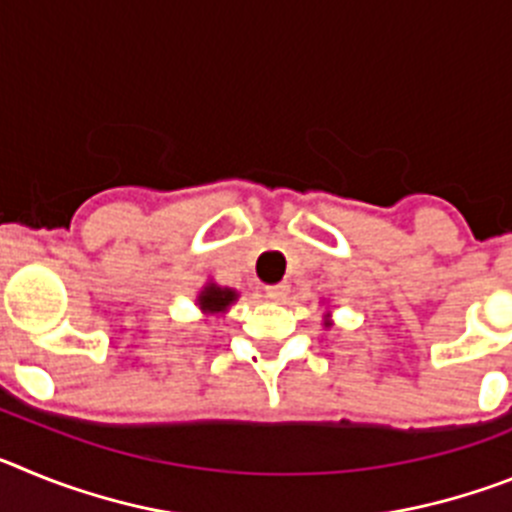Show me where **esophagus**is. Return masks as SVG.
I'll use <instances>...</instances> for the list:
<instances>
[{
	"instance_id": "1",
	"label": "esophagus",
	"mask_w": 512,
	"mask_h": 512,
	"mask_svg": "<svg viewBox=\"0 0 512 512\" xmlns=\"http://www.w3.org/2000/svg\"><path fill=\"white\" fill-rule=\"evenodd\" d=\"M287 295H289V284L287 282L271 284V287H266V297H269V300L282 302V300H287Z\"/></svg>"
}]
</instances>
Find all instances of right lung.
<instances>
[{
	"label": "right lung",
	"mask_w": 512,
	"mask_h": 512,
	"mask_svg": "<svg viewBox=\"0 0 512 512\" xmlns=\"http://www.w3.org/2000/svg\"><path fill=\"white\" fill-rule=\"evenodd\" d=\"M233 300H235L233 289H223L210 284V287H205V292L200 295V307L207 312H225L228 310V305H233Z\"/></svg>",
	"instance_id": "add662e5"
}]
</instances>
